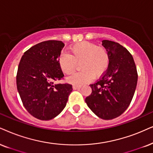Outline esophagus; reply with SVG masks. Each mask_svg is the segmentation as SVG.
<instances>
[{
	"mask_svg": "<svg viewBox=\"0 0 153 153\" xmlns=\"http://www.w3.org/2000/svg\"><path fill=\"white\" fill-rule=\"evenodd\" d=\"M81 85H73V90H78V89H80Z\"/></svg>",
	"mask_w": 153,
	"mask_h": 153,
	"instance_id": "34e87169",
	"label": "esophagus"
}]
</instances>
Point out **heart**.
Returning <instances> with one entry per match:
<instances>
[{"mask_svg": "<svg viewBox=\"0 0 153 153\" xmlns=\"http://www.w3.org/2000/svg\"><path fill=\"white\" fill-rule=\"evenodd\" d=\"M71 55L63 53L59 58L60 68L65 74L71 75L80 64L81 71L71 75L68 80L75 85H82L100 78L107 70L109 64V54L102 46L88 42L75 44L70 48Z\"/></svg>", "mask_w": 153, "mask_h": 153, "instance_id": "obj_1", "label": "heart"}]
</instances>
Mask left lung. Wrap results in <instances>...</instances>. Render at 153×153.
<instances>
[{"instance_id": "left-lung-1", "label": "left lung", "mask_w": 153, "mask_h": 153, "mask_svg": "<svg viewBox=\"0 0 153 153\" xmlns=\"http://www.w3.org/2000/svg\"><path fill=\"white\" fill-rule=\"evenodd\" d=\"M109 54L107 70L90 85L92 93L85 98L89 108L102 119L121 115L130 105L136 91L138 73L130 52L117 42L103 40Z\"/></svg>"}]
</instances>
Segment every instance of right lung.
<instances>
[{
    "mask_svg": "<svg viewBox=\"0 0 153 153\" xmlns=\"http://www.w3.org/2000/svg\"><path fill=\"white\" fill-rule=\"evenodd\" d=\"M64 44L48 40L25 52L16 75L17 88L23 105L31 115L47 121L56 117L66 105L72 85L56 82L64 79L59 58Z\"/></svg>",
    "mask_w": 153,
    "mask_h": 153,
    "instance_id": "1",
    "label": "right lung"
}]
</instances>
